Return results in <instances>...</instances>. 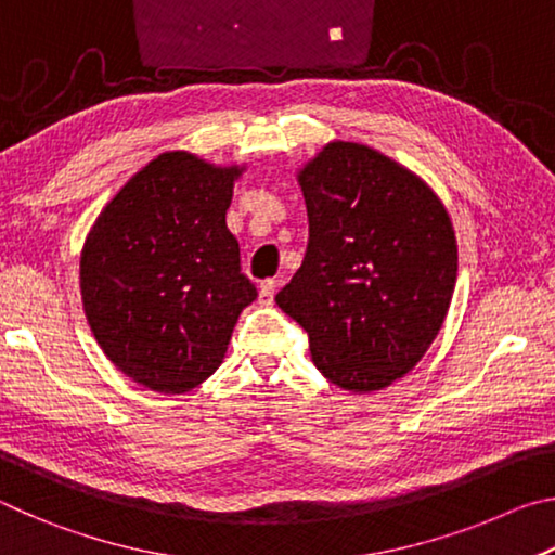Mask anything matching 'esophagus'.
I'll return each instance as SVG.
<instances>
[{"mask_svg": "<svg viewBox=\"0 0 555 555\" xmlns=\"http://www.w3.org/2000/svg\"><path fill=\"white\" fill-rule=\"evenodd\" d=\"M274 291H276V279H264L259 284V304L271 306L274 304Z\"/></svg>", "mask_w": 555, "mask_h": 555, "instance_id": "obj_1", "label": "esophagus"}]
</instances>
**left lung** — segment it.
<instances>
[{"instance_id": "1", "label": "left lung", "mask_w": 555, "mask_h": 555, "mask_svg": "<svg viewBox=\"0 0 555 555\" xmlns=\"http://www.w3.org/2000/svg\"><path fill=\"white\" fill-rule=\"evenodd\" d=\"M308 244L279 291L325 379L389 387L436 340L457 276V244L430 188L370 146L335 142L300 171Z\"/></svg>"}]
</instances>
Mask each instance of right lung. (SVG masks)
<instances>
[{"label":"right lung","mask_w":555,"mask_h":555,"mask_svg":"<svg viewBox=\"0 0 555 555\" xmlns=\"http://www.w3.org/2000/svg\"><path fill=\"white\" fill-rule=\"evenodd\" d=\"M240 168L185 152L146 164L88 234L80 288L115 367L142 387L183 393L220 367L234 323L257 298L224 215Z\"/></svg>","instance_id":"obj_1"}]
</instances>
